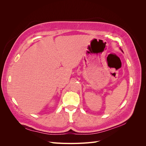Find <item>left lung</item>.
<instances>
[{
    "mask_svg": "<svg viewBox=\"0 0 146 146\" xmlns=\"http://www.w3.org/2000/svg\"><path fill=\"white\" fill-rule=\"evenodd\" d=\"M122 50V52H123V51H122V50Z\"/></svg>",
    "mask_w": 146,
    "mask_h": 146,
    "instance_id": "left-lung-1",
    "label": "left lung"
}]
</instances>
